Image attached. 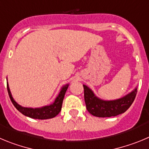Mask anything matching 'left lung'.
<instances>
[{
  "label": "left lung",
  "mask_w": 149,
  "mask_h": 149,
  "mask_svg": "<svg viewBox=\"0 0 149 149\" xmlns=\"http://www.w3.org/2000/svg\"><path fill=\"white\" fill-rule=\"evenodd\" d=\"M84 96L87 110L93 116L98 117H111L124 113L130 108L137 93L135 88L131 93L115 100H103L95 96L88 86L83 84Z\"/></svg>",
  "instance_id": "left-lung-1"
}]
</instances>
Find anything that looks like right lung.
<instances>
[{
    "mask_svg": "<svg viewBox=\"0 0 149 149\" xmlns=\"http://www.w3.org/2000/svg\"><path fill=\"white\" fill-rule=\"evenodd\" d=\"M69 84H67L61 88L58 96L56 98L54 102L49 105L41 107V108H25L22 107L21 105L18 104L13 99V96L11 94L10 90L9 88V84L7 82V91L9 93V98L11 100L12 102L14 104L16 109L20 111L22 114L28 116V117L33 118V119H38V120H47V119H51L55 117L56 115H58L61 111V106H62V102L64 97H65V93L68 90Z\"/></svg>",
    "mask_w": 149,
    "mask_h": 149,
    "instance_id": "add662e5",
    "label": "right lung"
}]
</instances>
